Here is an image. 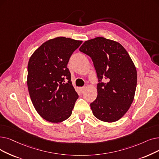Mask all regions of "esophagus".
I'll list each match as a JSON object with an SVG mask.
<instances>
[{"label": "esophagus", "mask_w": 159, "mask_h": 159, "mask_svg": "<svg viewBox=\"0 0 159 159\" xmlns=\"http://www.w3.org/2000/svg\"><path fill=\"white\" fill-rule=\"evenodd\" d=\"M79 89H80V91L81 92H83L84 91V89H85V86L80 87Z\"/></svg>", "instance_id": "esophagus-1"}]
</instances>
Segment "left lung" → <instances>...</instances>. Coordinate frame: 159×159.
Segmentation results:
<instances>
[{"mask_svg": "<svg viewBox=\"0 0 159 159\" xmlns=\"http://www.w3.org/2000/svg\"><path fill=\"white\" fill-rule=\"evenodd\" d=\"M79 51L92 58L98 76V96L90 104L94 116L118 121L132 104L136 88V70L129 54L120 43L102 37L86 41Z\"/></svg>", "mask_w": 159, "mask_h": 159, "instance_id": "1", "label": "left lung"}]
</instances>
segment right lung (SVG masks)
Listing matches in <instances>:
<instances>
[{
	"mask_svg": "<svg viewBox=\"0 0 159 159\" xmlns=\"http://www.w3.org/2000/svg\"><path fill=\"white\" fill-rule=\"evenodd\" d=\"M82 41L58 37L41 45L28 64L27 85L33 105L45 120L59 123L70 118L79 98L67 67Z\"/></svg>",
	"mask_w": 159,
	"mask_h": 159,
	"instance_id": "add662e5",
	"label": "right lung"
}]
</instances>
